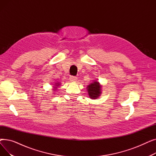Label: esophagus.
Instances as JSON below:
<instances>
[{
    "label": "esophagus",
    "mask_w": 156,
    "mask_h": 156,
    "mask_svg": "<svg viewBox=\"0 0 156 156\" xmlns=\"http://www.w3.org/2000/svg\"><path fill=\"white\" fill-rule=\"evenodd\" d=\"M69 80L71 81H76L77 80V77L75 76H70Z\"/></svg>",
    "instance_id": "1"
}]
</instances>
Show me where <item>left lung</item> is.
<instances>
[{
	"instance_id": "1",
	"label": "left lung",
	"mask_w": 156,
	"mask_h": 156,
	"mask_svg": "<svg viewBox=\"0 0 156 156\" xmlns=\"http://www.w3.org/2000/svg\"><path fill=\"white\" fill-rule=\"evenodd\" d=\"M101 85L99 82L94 81V83L90 84L88 87V93L91 99H96L98 97L100 96L101 93Z\"/></svg>"
}]
</instances>
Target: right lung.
Listing matches in <instances>:
<instances>
[{
  "mask_svg": "<svg viewBox=\"0 0 156 156\" xmlns=\"http://www.w3.org/2000/svg\"><path fill=\"white\" fill-rule=\"evenodd\" d=\"M58 84H59V83H58ZM55 85H56V84H55ZM59 85H56V86H59ZM55 88H56V87H55Z\"/></svg>",
  "mask_w": 156,
  "mask_h": 156,
  "instance_id": "1",
  "label": "right lung"
}]
</instances>
